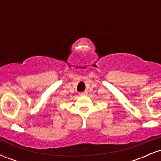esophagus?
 <instances>
[{
	"instance_id": "obj_1",
	"label": "esophagus",
	"mask_w": 161,
	"mask_h": 161,
	"mask_svg": "<svg viewBox=\"0 0 161 161\" xmlns=\"http://www.w3.org/2000/svg\"><path fill=\"white\" fill-rule=\"evenodd\" d=\"M87 95H88V92H87V91L83 92H82V93H79V95H81V96Z\"/></svg>"
}]
</instances>
